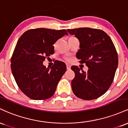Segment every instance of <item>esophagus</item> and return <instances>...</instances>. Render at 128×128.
Returning a JSON list of instances; mask_svg holds the SVG:
<instances>
[{"label":"esophagus","mask_w":128,"mask_h":128,"mask_svg":"<svg viewBox=\"0 0 128 128\" xmlns=\"http://www.w3.org/2000/svg\"><path fill=\"white\" fill-rule=\"evenodd\" d=\"M66 67H67V70H70V68H71V67H70V65H67L66 66Z\"/></svg>","instance_id":"esophagus-1"}]
</instances>
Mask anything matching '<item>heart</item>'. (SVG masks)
<instances>
[{
  "mask_svg": "<svg viewBox=\"0 0 128 128\" xmlns=\"http://www.w3.org/2000/svg\"><path fill=\"white\" fill-rule=\"evenodd\" d=\"M66 61H70V58H66Z\"/></svg>",
  "mask_w": 128,
  "mask_h": 128,
  "instance_id": "heart-1",
  "label": "heart"
}]
</instances>
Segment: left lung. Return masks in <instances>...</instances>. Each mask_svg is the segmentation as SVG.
<instances>
[{"label": "left lung", "mask_w": 128, "mask_h": 128, "mask_svg": "<svg viewBox=\"0 0 128 128\" xmlns=\"http://www.w3.org/2000/svg\"><path fill=\"white\" fill-rule=\"evenodd\" d=\"M79 40L80 49L76 58L88 67L80 72L78 66L71 67L75 73L72 81L74 95L83 100L98 99L111 86L118 66V55L109 36L102 30L90 28L67 29Z\"/></svg>", "instance_id": "obj_1"}]
</instances>
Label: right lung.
Masks as SVG:
<instances>
[{"label":"right lung","instance_id":"right-lung-1","mask_svg":"<svg viewBox=\"0 0 128 128\" xmlns=\"http://www.w3.org/2000/svg\"><path fill=\"white\" fill-rule=\"evenodd\" d=\"M65 35H68L65 29H32L17 41L11 60V71L19 88L28 98L45 100L55 93L66 66L60 61L49 68L42 62L54 54L53 44Z\"/></svg>","mask_w":128,"mask_h":128}]
</instances>
